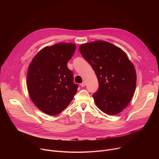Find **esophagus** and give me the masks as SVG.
Wrapping results in <instances>:
<instances>
[{
  "label": "esophagus",
  "mask_w": 159,
  "mask_h": 159,
  "mask_svg": "<svg viewBox=\"0 0 159 159\" xmlns=\"http://www.w3.org/2000/svg\"><path fill=\"white\" fill-rule=\"evenodd\" d=\"M85 84H86V83H85V82H83L82 84H80V87H84L85 85Z\"/></svg>",
  "instance_id": "esophagus-1"
}]
</instances>
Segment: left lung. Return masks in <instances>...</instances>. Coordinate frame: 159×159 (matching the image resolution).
Here are the masks:
<instances>
[{"mask_svg":"<svg viewBox=\"0 0 159 159\" xmlns=\"http://www.w3.org/2000/svg\"><path fill=\"white\" fill-rule=\"evenodd\" d=\"M79 49L99 82V89L93 95L96 106L108 115L118 114L135 91L137 74L133 64L126 53L107 41L83 44Z\"/></svg>","mask_w":159,"mask_h":159,"instance_id":"obj_1","label":"left lung"}]
</instances>
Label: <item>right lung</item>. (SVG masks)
<instances>
[{"label":"right lung","mask_w":159,"mask_h":159,"mask_svg":"<svg viewBox=\"0 0 159 159\" xmlns=\"http://www.w3.org/2000/svg\"><path fill=\"white\" fill-rule=\"evenodd\" d=\"M75 49L74 44L66 43L47 47L38 53L29 66V95L33 103L48 115L63 111L77 92L78 85L67 67Z\"/></svg>","instance_id":"right-lung-1"}]
</instances>
